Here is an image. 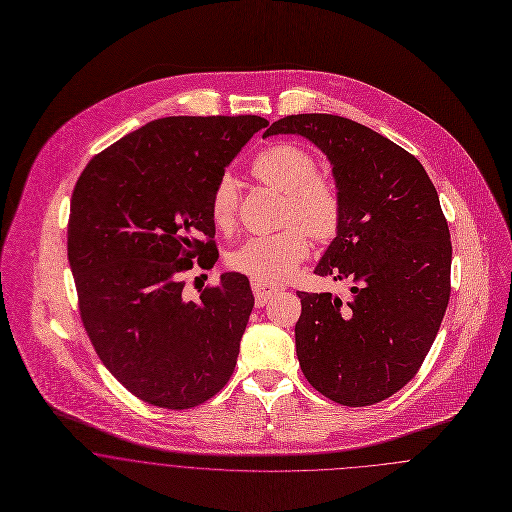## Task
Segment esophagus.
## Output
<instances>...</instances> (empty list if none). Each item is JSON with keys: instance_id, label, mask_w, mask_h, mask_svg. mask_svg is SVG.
Returning a JSON list of instances; mask_svg holds the SVG:
<instances>
[{"instance_id": "obj_1", "label": "esophagus", "mask_w": 512, "mask_h": 512, "mask_svg": "<svg viewBox=\"0 0 512 512\" xmlns=\"http://www.w3.org/2000/svg\"><path fill=\"white\" fill-rule=\"evenodd\" d=\"M251 288H253L255 304H257V306H265L267 300H271L275 294L281 292V286H279V284L265 283V281H257V279L251 281Z\"/></svg>"}]
</instances>
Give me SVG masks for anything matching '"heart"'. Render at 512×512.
I'll return each mask as SVG.
<instances>
[{
	"label": "heart",
	"instance_id": "obj_1",
	"mask_svg": "<svg viewBox=\"0 0 512 512\" xmlns=\"http://www.w3.org/2000/svg\"><path fill=\"white\" fill-rule=\"evenodd\" d=\"M251 172L257 180L284 194L283 222L298 226L249 237L229 255V265L257 281L277 283L288 277L310 251L304 228L314 239H328L336 233L341 218L340 192L332 180L318 174L316 157L296 143H277L263 149L253 159ZM237 204L235 180L229 174L220 176L210 198L216 228H233Z\"/></svg>",
	"mask_w": 512,
	"mask_h": 512
}]
</instances>
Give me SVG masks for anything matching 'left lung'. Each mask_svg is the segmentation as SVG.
I'll return each instance as SVG.
<instances>
[{
	"label": "left lung",
	"mask_w": 512,
	"mask_h": 512,
	"mask_svg": "<svg viewBox=\"0 0 512 512\" xmlns=\"http://www.w3.org/2000/svg\"><path fill=\"white\" fill-rule=\"evenodd\" d=\"M279 133L306 137L332 165L340 226L314 273L351 281L347 300L298 292L300 369L343 406L381 402L418 373L448 308L452 241L438 192L414 155L347 117L286 115L263 137Z\"/></svg>",
	"instance_id": "8db88e82"
}]
</instances>
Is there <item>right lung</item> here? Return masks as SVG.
Masks as SVG:
<instances>
[{
	"label": "right lung",
	"mask_w": 512,
	"mask_h": 512,
	"mask_svg": "<svg viewBox=\"0 0 512 512\" xmlns=\"http://www.w3.org/2000/svg\"><path fill=\"white\" fill-rule=\"evenodd\" d=\"M259 115L155 119L98 153L80 174L68 263L98 357L135 397L184 410L220 393L253 310L245 275L186 298L182 275L218 261L210 198Z\"/></svg>",
	"instance_id": "1"
}]
</instances>
